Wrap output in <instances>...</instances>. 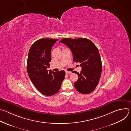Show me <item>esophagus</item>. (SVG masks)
Returning a JSON list of instances; mask_svg holds the SVG:
<instances>
[{
  "mask_svg": "<svg viewBox=\"0 0 131 131\" xmlns=\"http://www.w3.org/2000/svg\"><path fill=\"white\" fill-rule=\"evenodd\" d=\"M71 72L70 71H66V74H70Z\"/></svg>",
  "mask_w": 131,
  "mask_h": 131,
  "instance_id": "1",
  "label": "esophagus"
}]
</instances>
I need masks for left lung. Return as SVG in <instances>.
Wrapping results in <instances>:
<instances>
[{
	"instance_id": "1",
	"label": "left lung",
	"mask_w": 131,
	"mask_h": 131,
	"mask_svg": "<svg viewBox=\"0 0 131 131\" xmlns=\"http://www.w3.org/2000/svg\"><path fill=\"white\" fill-rule=\"evenodd\" d=\"M60 43L66 45L71 51L74 62L80 63L82 70L79 73L73 71L78 76L74 85L78 92L88 94L94 91L98 84L102 73V64L97 48L90 40L63 38Z\"/></svg>"
}]
</instances>
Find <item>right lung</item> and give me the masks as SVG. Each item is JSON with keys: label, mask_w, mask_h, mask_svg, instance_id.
<instances>
[{"label": "right lung", "mask_w": 131, "mask_h": 131, "mask_svg": "<svg viewBox=\"0 0 131 131\" xmlns=\"http://www.w3.org/2000/svg\"><path fill=\"white\" fill-rule=\"evenodd\" d=\"M58 39L42 38L31 46L28 55L27 70L29 77L41 94L49 96L57 93L65 78L64 70L48 71L52 46Z\"/></svg>", "instance_id": "right-lung-1"}]
</instances>
